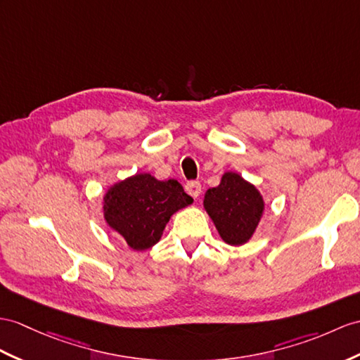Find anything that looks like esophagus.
I'll return each instance as SVG.
<instances>
[{"instance_id": "esophagus-1", "label": "esophagus", "mask_w": 360, "mask_h": 360, "mask_svg": "<svg viewBox=\"0 0 360 360\" xmlns=\"http://www.w3.org/2000/svg\"><path fill=\"white\" fill-rule=\"evenodd\" d=\"M185 188H186L188 194H189L191 197H194V198H197V197L201 194V185H200V181H188Z\"/></svg>"}]
</instances>
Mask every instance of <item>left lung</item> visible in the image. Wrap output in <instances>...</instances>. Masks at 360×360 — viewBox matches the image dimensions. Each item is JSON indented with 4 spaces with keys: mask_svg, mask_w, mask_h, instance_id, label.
Instances as JSON below:
<instances>
[{
    "mask_svg": "<svg viewBox=\"0 0 360 360\" xmlns=\"http://www.w3.org/2000/svg\"><path fill=\"white\" fill-rule=\"evenodd\" d=\"M205 209L221 238L232 246H240L255 232L264 201L257 188L238 174L226 172L220 185L206 192Z\"/></svg>",
    "mask_w": 360,
    "mask_h": 360,
    "instance_id": "8db88e82",
    "label": "left lung"
}]
</instances>
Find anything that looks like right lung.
<instances>
[{
	"instance_id": "add662e5",
	"label": "right lung",
	"mask_w": 360,
	"mask_h": 360,
	"mask_svg": "<svg viewBox=\"0 0 360 360\" xmlns=\"http://www.w3.org/2000/svg\"><path fill=\"white\" fill-rule=\"evenodd\" d=\"M192 203L177 180L159 181L136 174L114 185L105 195V220L129 248L145 250L160 240L174 212Z\"/></svg>"
}]
</instances>
